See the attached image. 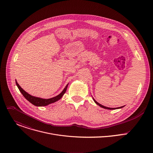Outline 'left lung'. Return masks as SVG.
Here are the masks:
<instances>
[{
    "instance_id": "8db88e82",
    "label": "left lung",
    "mask_w": 153,
    "mask_h": 153,
    "mask_svg": "<svg viewBox=\"0 0 153 153\" xmlns=\"http://www.w3.org/2000/svg\"><path fill=\"white\" fill-rule=\"evenodd\" d=\"M93 100L94 101V102L97 104V105H98L99 106H100V107H102V108H105V109H107V110H115V109H119V108H123L124 106H120V107H118V108H108V107H106V106H103V105H101V104H100L99 103H98L97 101H96L95 100H94V99L93 98Z\"/></svg>"
}]
</instances>
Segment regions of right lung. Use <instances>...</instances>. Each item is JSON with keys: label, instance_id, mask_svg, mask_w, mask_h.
<instances>
[{"label": "right lung", "instance_id": "right-lung-1", "mask_svg": "<svg viewBox=\"0 0 153 153\" xmlns=\"http://www.w3.org/2000/svg\"><path fill=\"white\" fill-rule=\"evenodd\" d=\"M16 85L18 87L19 91H20V93L22 94V95L25 97V98L27 100H28L30 103H31L32 104H33L34 105L37 106H47V105H48L49 104H51L52 103H54L56 101H57L59 99H60L62 97V96H63V94L65 93V92H66L67 89V87H68V84H67V86H65V88L63 89V90L62 91V93H60L57 96L52 97V98H50V99H42V98L34 97V96H33L29 94L28 93H27L25 91H24L22 88H21V87L18 84V83L17 82L16 80Z\"/></svg>", "mask_w": 153, "mask_h": 153}]
</instances>
